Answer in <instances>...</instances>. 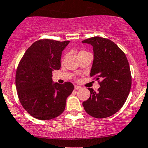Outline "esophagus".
I'll return each mask as SVG.
<instances>
[{
	"mask_svg": "<svg viewBox=\"0 0 148 148\" xmlns=\"http://www.w3.org/2000/svg\"><path fill=\"white\" fill-rule=\"evenodd\" d=\"M74 88H75V90H80V88H81V87L78 86V85H75Z\"/></svg>",
	"mask_w": 148,
	"mask_h": 148,
	"instance_id": "esophagus-1",
	"label": "esophagus"
}]
</instances>
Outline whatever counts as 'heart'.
I'll use <instances>...</instances> for the list:
<instances>
[{"mask_svg": "<svg viewBox=\"0 0 148 148\" xmlns=\"http://www.w3.org/2000/svg\"><path fill=\"white\" fill-rule=\"evenodd\" d=\"M81 52H83V51H81ZM81 52H80V53H81Z\"/></svg>", "mask_w": 148, "mask_h": 148, "instance_id": "obj_1", "label": "heart"}]
</instances>
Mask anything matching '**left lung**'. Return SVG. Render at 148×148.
<instances>
[{"instance_id":"8db88e82","label":"left lung","mask_w":148,"mask_h":148,"mask_svg":"<svg viewBox=\"0 0 148 148\" xmlns=\"http://www.w3.org/2000/svg\"><path fill=\"white\" fill-rule=\"evenodd\" d=\"M93 48L94 59L90 75L95 76L100 88L97 92L88 88L89 98L83 103L88 115L105 118L114 115L123 107L130 93L132 77L124 52L112 40L92 37L82 41Z\"/></svg>"}]
</instances>
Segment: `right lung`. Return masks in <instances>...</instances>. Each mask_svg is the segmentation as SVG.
I'll return each instance as SVG.
<instances>
[{
    "mask_svg": "<svg viewBox=\"0 0 148 148\" xmlns=\"http://www.w3.org/2000/svg\"><path fill=\"white\" fill-rule=\"evenodd\" d=\"M70 41L50 39L33 42L24 53L16 74L18 96L24 109L33 118L47 120L59 116L73 85L53 83L52 73L60 68L62 52Z\"/></svg>",
    "mask_w": 148,
    "mask_h": 148,
    "instance_id": "obj_1",
    "label": "right lung"
}]
</instances>
